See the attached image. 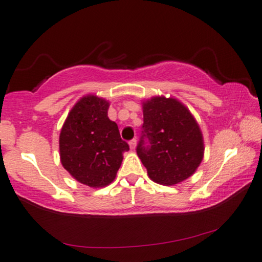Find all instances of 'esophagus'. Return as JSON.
<instances>
[{
	"instance_id": "esophagus-1",
	"label": "esophagus",
	"mask_w": 262,
	"mask_h": 262,
	"mask_svg": "<svg viewBox=\"0 0 262 262\" xmlns=\"http://www.w3.org/2000/svg\"><path fill=\"white\" fill-rule=\"evenodd\" d=\"M129 147H130V149H133V150L135 149V147H136V139L130 140V141H129Z\"/></svg>"
}]
</instances>
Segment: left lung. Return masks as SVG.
Instances as JSON below:
<instances>
[{
  "instance_id": "8db88e82",
  "label": "left lung",
  "mask_w": 262,
  "mask_h": 262,
  "mask_svg": "<svg viewBox=\"0 0 262 262\" xmlns=\"http://www.w3.org/2000/svg\"><path fill=\"white\" fill-rule=\"evenodd\" d=\"M204 150L200 127L180 101L156 96L143 102L136 153L150 180L165 186L186 180L201 163Z\"/></svg>"
}]
</instances>
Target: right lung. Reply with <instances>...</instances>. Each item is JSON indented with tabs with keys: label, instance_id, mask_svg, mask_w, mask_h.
<instances>
[{
	"label": "right lung",
	"instance_id": "obj_1",
	"mask_svg": "<svg viewBox=\"0 0 262 262\" xmlns=\"http://www.w3.org/2000/svg\"><path fill=\"white\" fill-rule=\"evenodd\" d=\"M109 102L83 96L73 107L60 134V158L66 170L89 187H104L114 180L129 146L108 118Z\"/></svg>",
	"mask_w": 262,
	"mask_h": 262
}]
</instances>
